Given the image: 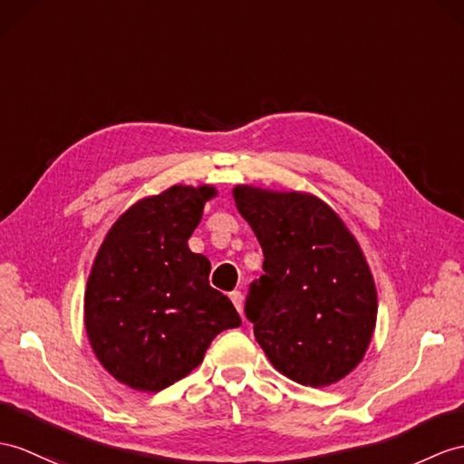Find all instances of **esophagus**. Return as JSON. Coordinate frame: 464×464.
<instances>
[{
	"mask_svg": "<svg viewBox=\"0 0 464 464\" xmlns=\"http://www.w3.org/2000/svg\"><path fill=\"white\" fill-rule=\"evenodd\" d=\"M230 301L234 303L236 311L242 313V307H244V297H242V293H240V291H232V293H230Z\"/></svg>",
	"mask_w": 464,
	"mask_h": 464,
	"instance_id": "esophagus-1",
	"label": "esophagus"
}]
</instances>
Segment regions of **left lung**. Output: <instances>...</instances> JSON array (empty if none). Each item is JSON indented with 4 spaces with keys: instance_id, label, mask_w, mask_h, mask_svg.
Instances as JSON below:
<instances>
[{
    "instance_id": "obj_1",
    "label": "left lung",
    "mask_w": 464,
    "mask_h": 464,
    "mask_svg": "<svg viewBox=\"0 0 464 464\" xmlns=\"http://www.w3.org/2000/svg\"><path fill=\"white\" fill-rule=\"evenodd\" d=\"M266 274L244 313L269 362L303 386H329L358 366L374 333V279L354 236L323 200L304 193L234 188Z\"/></svg>"
}]
</instances>
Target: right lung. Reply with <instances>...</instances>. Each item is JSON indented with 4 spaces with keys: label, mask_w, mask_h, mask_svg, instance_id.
I'll list each match as a JSON object with an SVG mask.
<instances>
[{
    "label": "right lung",
    "mask_w": 464,
    "mask_h": 464,
    "mask_svg": "<svg viewBox=\"0 0 464 464\" xmlns=\"http://www.w3.org/2000/svg\"><path fill=\"white\" fill-rule=\"evenodd\" d=\"M212 187L175 185L121 214L102 242L84 295L94 354L111 376L161 392L202 362L212 338L242 324L188 250Z\"/></svg>",
    "instance_id": "obj_1"
}]
</instances>
